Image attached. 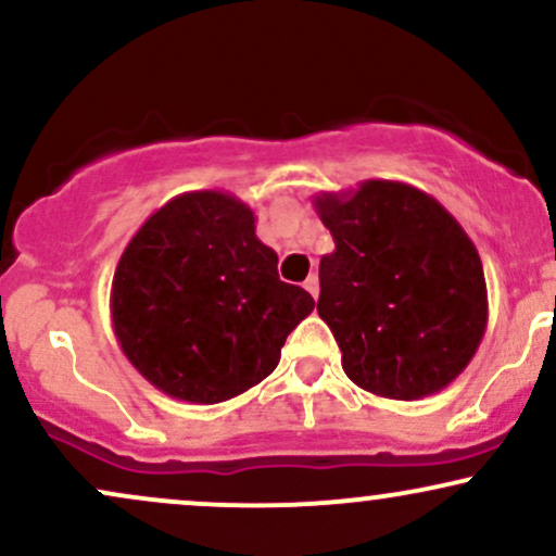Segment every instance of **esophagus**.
I'll list each match as a JSON object with an SVG mask.
<instances>
[{
  "label": "esophagus",
  "instance_id": "1",
  "mask_svg": "<svg viewBox=\"0 0 556 556\" xmlns=\"http://www.w3.org/2000/svg\"><path fill=\"white\" fill-rule=\"evenodd\" d=\"M305 290H308L311 292V295H314V298H318V277H316V274H311V277L308 279H305Z\"/></svg>",
  "mask_w": 556,
  "mask_h": 556
}]
</instances>
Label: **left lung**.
<instances>
[{
	"instance_id": "left-lung-1",
	"label": "left lung",
	"mask_w": 556,
	"mask_h": 556,
	"mask_svg": "<svg viewBox=\"0 0 556 556\" xmlns=\"http://www.w3.org/2000/svg\"><path fill=\"white\" fill-rule=\"evenodd\" d=\"M314 208L334 238L318 264V316L348 379L387 400L450 387L489 324L483 264L460 222L397 180L318 193Z\"/></svg>"
}]
</instances>
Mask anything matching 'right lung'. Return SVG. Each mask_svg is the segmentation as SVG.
I'll return each mask as SVG.
<instances>
[{
	"instance_id": "right-lung-1",
	"label": "right lung",
	"mask_w": 556,
	"mask_h": 556,
	"mask_svg": "<svg viewBox=\"0 0 556 556\" xmlns=\"http://www.w3.org/2000/svg\"><path fill=\"white\" fill-rule=\"evenodd\" d=\"M314 298L279 279L256 214L225 190H190L156 208L112 279V327L125 358L169 397L216 405L277 368Z\"/></svg>"
}]
</instances>
